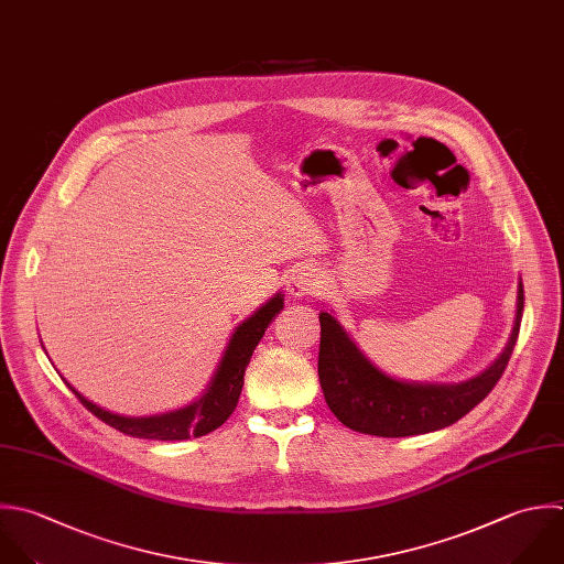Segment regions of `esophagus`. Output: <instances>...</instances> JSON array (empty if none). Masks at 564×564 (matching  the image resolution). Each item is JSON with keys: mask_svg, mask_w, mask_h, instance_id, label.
<instances>
[{"mask_svg": "<svg viewBox=\"0 0 564 564\" xmlns=\"http://www.w3.org/2000/svg\"><path fill=\"white\" fill-rule=\"evenodd\" d=\"M318 285V274L316 268L312 265H299L290 272L288 281H285V290L292 299H303L307 294H312Z\"/></svg>", "mask_w": 564, "mask_h": 564, "instance_id": "34e87169", "label": "esophagus"}]
</instances>
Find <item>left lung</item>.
I'll list each match as a JSON object with an SVG mask.
<instances>
[{"label": "left lung", "instance_id": "obj_1", "mask_svg": "<svg viewBox=\"0 0 564 564\" xmlns=\"http://www.w3.org/2000/svg\"><path fill=\"white\" fill-rule=\"evenodd\" d=\"M523 303V281H519L517 316L506 349L486 371L457 384L406 382L389 376L332 312H321L318 378L327 406L347 429L376 437H411L455 424L501 380L519 338Z\"/></svg>", "mask_w": 564, "mask_h": 564}]
</instances>
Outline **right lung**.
Segmentation results:
<instances>
[{
	"mask_svg": "<svg viewBox=\"0 0 564 564\" xmlns=\"http://www.w3.org/2000/svg\"><path fill=\"white\" fill-rule=\"evenodd\" d=\"M281 310H283V294L276 292L254 314H250L246 321H241L235 327V332L221 354V360L217 362V369H215L210 382L206 384V389L202 391V395L182 409L160 413V415H147V417L118 415V413H111V411L94 404L85 395H80L67 380H65V384L83 402V406L87 411H91L98 420H102L105 424H109L111 429H116L129 437L180 442V440L208 435L232 415V411L239 402V395H241L243 373L252 358V351L257 349L268 325Z\"/></svg>",
	"mask_w": 564,
	"mask_h": 564,
	"instance_id": "add662e5",
	"label": "right lung"
}]
</instances>
